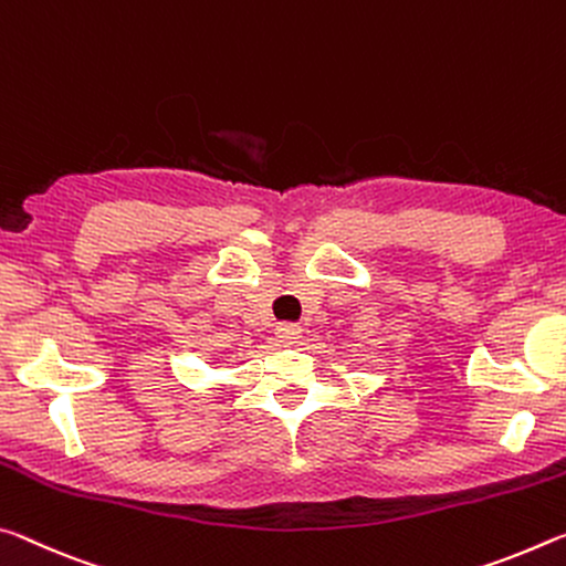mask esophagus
Returning a JSON list of instances; mask_svg holds the SVG:
<instances>
[{"instance_id":"34e87169","label":"esophagus","mask_w":566,"mask_h":566,"mask_svg":"<svg viewBox=\"0 0 566 566\" xmlns=\"http://www.w3.org/2000/svg\"><path fill=\"white\" fill-rule=\"evenodd\" d=\"M301 333H303V328L298 326V323H277V326H275V336L285 348L298 346L301 338H303Z\"/></svg>"}]
</instances>
